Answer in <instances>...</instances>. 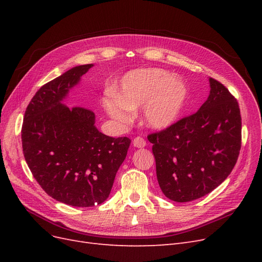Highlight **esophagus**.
Here are the masks:
<instances>
[{
	"label": "esophagus",
	"instance_id": "1",
	"mask_svg": "<svg viewBox=\"0 0 262 262\" xmlns=\"http://www.w3.org/2000/svg\"><path fill=\"white\" fill-rule=\"evenodd\" d=\"M145 145H146V142L144 141L143 138L138 137V138H136V139L133 140V146H134V147L142 148V147H144Z\"/></svg>",
	"mask_w": 262,
	"mask_h": 262
}]
</instances>
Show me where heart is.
<instances>
[{
  "label": "heart",
  "instance_id": "1",
  "mask_svg": "<svg viewBox=\"0 0 262 262\" xmlns=\"http://www.w3.org/2000/svg\"><path fill=\"white\" fill-rule=\"evenodd\" d=\"M188 98L186 83L177 75L155 68H142L125 73L102 97L107 114L120 123L129 122L141 108L147 128L166 130L180 118Z\"/></svg>",
  "mask_w": 262,
  "mask_h": 262
}]
</instances>
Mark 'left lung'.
<instances>
[{"instance_id":"left-lung-1","label":"left lung","mask_w":262,"mask_h":262,"mask_svg":"<svg viewBox=\"0 0 262 262\" xmlns=\"http://www.w3.org/2000/svg\"><path fill=\"white\" fill-rule=\"evenodd\" d=\"M210 94L198 112L148 136L163 193L189 202L210 193L237 162L242 142L239 106L226 87L209 77Z\"/></svg>"}]
</instances>
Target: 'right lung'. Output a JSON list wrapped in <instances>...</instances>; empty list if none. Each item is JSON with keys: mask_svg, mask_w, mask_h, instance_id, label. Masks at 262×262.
Wrapping results in <instances>:
<instances>
[{"mask_svg": "<svg viewBox=\"0 0 262 262\" xmlns=\"http://www.w3.org/2000/svg\"><path fill=\"white\" fill-rule=\"evenodd\" d=\"M93 67H74L40 87L21 128L24 156L38 184L53 199L77 208L107 200L131 143L101 133L91 110L63 104Z\"/></svg>", "mask_w": 262, "mask_h": 262, "instance_id": "obj_1", "label": "right lung"}]
</instances>
